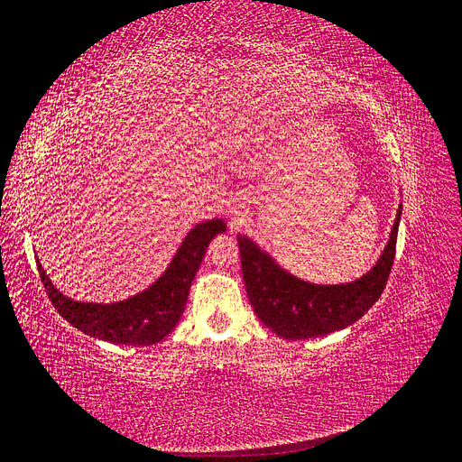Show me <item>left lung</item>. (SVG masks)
Instances as JSON below:
<instances>
[{"mask_svg": "<svg viewBox=\"0 0 462 462\" xmlns=\"http://www.w3.org/2000/svg\"><path fill=\"white\" fill-rule=\"evenodd\" d=\"M402 205L388 244L374 266L354 282L319 285L282 268L247 236L237 234L242 274L254 314L268 329L289 340L326 337L360 319L379 300L394 264Z\"/></svg>", "mask_w": 462, "mask_h": 462, "instance_id": "8db88e82", "label": "left lung"}]
</instances>
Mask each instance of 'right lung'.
Wrapping results in <instances>:
<instances>
[{
  "instance_id": "add662e5",
  "label": "right lung",
  "mask_w": 462,
  "mask_h": 462,
  "mask_svg": "<svg viewBox=\"0 0 462 462\" xmlns=\"http://www.w3.org/2000/svg\"><path fill=\"white\" fill-rule=\"evenodd\" d=\"M225 230L222 218L199 222L186 234L173 261L156 282L141 293L110 304L79 302L66 297L51 283L42 264H38V272L47 297L76 329L112 345L148 346L162 343L177 328L205 251L213 237Z\"/></svg>"
}]
</instances>
